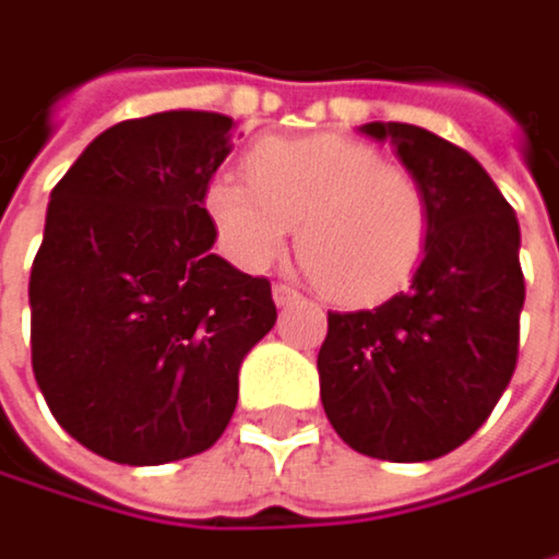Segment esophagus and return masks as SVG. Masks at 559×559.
I'll return each mask as SVG.
<instances>
[{"label": "esophagus", "mask_w": 559, "mask_h": 559, "mask_svg": "<svg viewBox=\"0 0 559 559\" xmlns=\"http://www.w3.org/2000/svg\"><path fill=\"white\" fill-rule=\"evenodd\" d=\"M273 299H276V306H293V302L302 299V293L293 289V286H286V283H276V286H273Z\"/></svg>", "instance_id": "1"}]
</instances>
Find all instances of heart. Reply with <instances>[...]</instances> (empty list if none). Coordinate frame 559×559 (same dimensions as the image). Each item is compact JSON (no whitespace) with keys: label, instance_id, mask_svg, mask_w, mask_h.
Returning <instances> with one entry per match:
<instances>
[{"label":"heart","instance_id":"obj_1","mask_svg":"<svg viewBox=\"0 0 559 559\" xmlns=\"http://www.w3.org/2000/svg\"><path fill=\"white\" fill-rule=\"evenodd\" d=\"M243 171L250 186L217 175L201 198L234 266H273L299 224L306 266L342 302L388 299L417 273L432 230L429 198L411 168L381 162L374 145L332 133L263 140Z\"/></svg>","mask_w":559,"mask_h":559}]
</instances>
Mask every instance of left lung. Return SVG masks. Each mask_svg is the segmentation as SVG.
Returning a JSON list of instances; mask_svg holds the SVG:
<instances>
[{
	"instance_id": "8db88e82",
	"label": "left lung",
	"mask_w": 559,
	"mask_h": 559,
	"mask_svg": "<svg viewBox=\"0 0 559 559\" xmlns=\"http://www.w3.org/2000/svg\"><path fill=\"white\" fill-rule=\"evenodd\" d=\"M361 133L391 142L417 175L432 230L407 293L374 309L329 312L322 407L355 452L429 462L488 419L514 374L521 230L465 148L411 123H365Z\"/></svg>"
}]
</instances>
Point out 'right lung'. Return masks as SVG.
I'll list each match as a JSON object with an SVG mask.
<instances>
[{"label": "right lung", "instance_id": "add662e5", "mask_svg": "<svg viewBox=\"0 0 559 559\" xmlns=\"http://www.w3.org/2000/svg\"><path fill=\"white\" fill-rule=\"evenodd\" d=\"M234 120L168 110L123 120L55 185L32 263V371L55 419L120 465L211 449L237 371L273 329L270 280L214 247L204 188Z\"/></svg>", "mask_w": 559, "mask_h": 559}]
</instances>
